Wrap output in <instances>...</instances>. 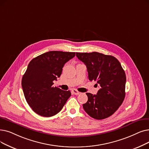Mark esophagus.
I'll list each match as a JSON object with an SVG mask.
<instances>
[{"label": "esophagus", "instance_id": "1", "mask_svg": "<svg viewBox=\"0 0 149 149\" xmlns=\"http://www.w3.org/2000/svg\"><path fill=\"white\" fill-rule=\"evenodd\" d=\"M72 93L75 94V95H79L80 94V93L79 91H78L76 90V89H73L72 90Z\"/></svg>", "mask_w": 149, "mask_h": 149}]
</instances>
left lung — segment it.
<instances>
[{
	"mask_svg": "<svg viewBox=\"0 0 149 149\" xmlns=\"http://www.w3.org/2000/svg\"><path fill=\"white\" fill-rule=\"evenodd\" d=\"M87 68L90 81H97L100 89L96 95L86 93L88 101L84 110L95 119L111 116L121 105L125 95L126 75L120 62L111 55L99 52L76 53Z\"/></svg>",
	"mask_w": 149,
	"mask_h": 149,
	"instance_id": "1",
	"label": "left lung"
}]
</instances>
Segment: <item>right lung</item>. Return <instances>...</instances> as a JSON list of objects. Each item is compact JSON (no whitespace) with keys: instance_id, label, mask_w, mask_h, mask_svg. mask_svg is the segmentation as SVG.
<instances>
[{"instance_id":"right-lung-1","label":"right lung","mask_w":149,"mask_h":149,"mask_svg":"<svg viewBox=\"0 0 149 149\" xmlns=\"http://www.w3.org/2000/svg\"><path fill=\"white\" fill-rule=\"evenodd\" d=\"M75 52L50 51L29 63L22 79V88L29 105L36 114L50 117L58 113L71 95L70 91L54 87L66 63Z\"/></svg>"}]
</instances>
